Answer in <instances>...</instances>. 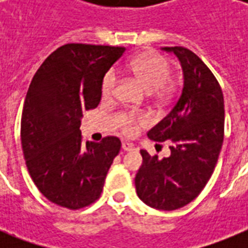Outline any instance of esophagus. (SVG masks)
Returning <instances> with one entry per match:
<instances>
[{
	"label": "esophagus",
	"mask_w": 248,
	"mask_h": 248,
	"mask_svg": "<svg viewBox=\"0 0 248 248\" xmlns=\"http://www.w3.org/2000/svg\"><path fill=\"white\" fill-rule=\"evenodd\" d=\"M122 149L124 151H134V145L130 143H122Z\"/></svg>",
	"instance_id": "esophagus-1"
}]
</instances>
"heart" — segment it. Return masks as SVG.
Wrapping results in <instances>:
<instances>
[{
	"instance_id": "heart-1",
	"label": "heart",
	"mask_w": 248,
	"mask_h": 248,
	"mask_svg": "<svg viewBox=\"0 0 248 248\" xmlns=\"http://www.w3.org/2000/svg\"><path fill=\"white\" fill-rule=\"evenodd\" d=\"M127 69L149 93H157L162 97L169 96L171 93V87L166 85L171 75V64L163 56L155 52H143L130 60ZM116 86V72H107L101 82L103 97L112 96ZM144 121H145L144 118H138L134 114H126L122 117V130L126 134H132L135 131L136 122H144Z\"/></svg>"
}]
</instances>
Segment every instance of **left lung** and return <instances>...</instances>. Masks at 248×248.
Wrapping results in <instances>:
<instances>
[{"mask_svg":"<svg viewBox=\"0 0 248 248\" xmlns=\"http://www.w3.org/2000/svg\"><path fill=\"white\" fill-rule=\"evenodd\" d=\"M163 50L180 60L184 87L171 112L148 136L170 140L171 155L159 159L141 149L135 186L145 204L172 211L192 202L215 170L224 140V96L215 76L194 52L181 46Z\"/></svg>","mask_w":248,"mask_h":248,"instance_id":"8db88e82","label":"left lung"}]
</instances>
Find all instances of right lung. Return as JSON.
Here are the masks:
<instances>
[{
  "instance_id": "1",
  "label": "right lung",
  "mask_w": 248,
  "mask_h": 248,
  "mask_svg": "<svg viewBox=\"0 0 248 248\" xmlns=\"http://www.w3.org/2000/svg\"><path fill=\"white\" fill-rule=\"evenodd\" d=\"M124 50L63 45L46 58L29 85L20 124L23 155L33 183L58 206L78 210L93 203L120 153L116 136L83 145L79 127L82 113L100 103L105 73Z\"/></svg>"
}]
</instances>
